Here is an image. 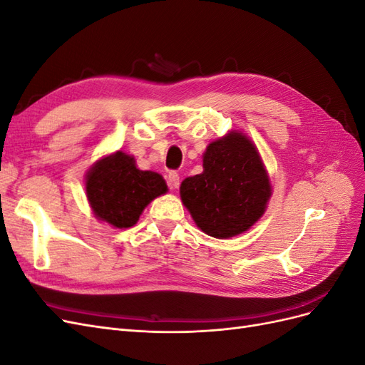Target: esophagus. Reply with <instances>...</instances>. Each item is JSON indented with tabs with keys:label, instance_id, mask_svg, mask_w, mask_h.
Instances as JSON below:
<instances>
[{
	"label": "esophagus",
	"instance_id": "obj_1",
	"mask_svg": "<svg viewBox=\"0 0 365 365\" xmlns=\"http://www.w3.org/2000/svg\"><path fill=\"white\" fill-rule=\"evenodd\" d=\"M180 185V175L176 173L175 170L169 172V187L170 189H178Z\"/></svg>",
	"mask_w": 365,
	"mask_h": 365
}]
</instances>
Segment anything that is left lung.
Masks as SVG:
<instances>
[{"instance_id":"left-lung-1","label":"left lung","mask_w":365,"mask_h":365,"mask_svg":"<svg viewBox=\"0 0 365 365\" xmlns=\"http://www.w3.org/2000/svg\"><path fill=\"white\" fill-rule=\"evenodd\" d=\"M202 168L180 189L196 225L217 239L244 233L263 215L271 196L257 149L245 135L231 132L210 143Z\"/></svg>"}]
</instances>
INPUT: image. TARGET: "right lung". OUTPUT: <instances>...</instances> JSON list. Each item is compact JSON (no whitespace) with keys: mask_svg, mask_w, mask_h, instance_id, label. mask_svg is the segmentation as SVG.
<instances>
[{"mask_svg":"<svg viewBox=\"0 0 365 365\" xmlns=\"http://www.w3.org/2000/svg\"><path fill=\"white\" fill-rule=\"evenodd\" d=\"M168 192L163 176L138 170L123 152L98 161L86 176V195L98 219L117 228L134 225L145 207Z\"/></svg>","mask_w":365,"mask_h":365,"instance_id":"add662e5","label":"right lung"}]
</instances>
